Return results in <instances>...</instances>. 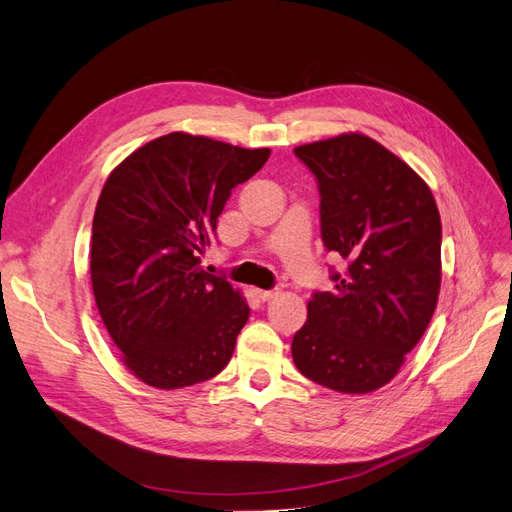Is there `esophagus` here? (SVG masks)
<instances>
[{
	"mask_svg": "<svg viewBox=\"0 0 512 512\" xmlns=\"http://www.w3.org/2000/svg\"><path fill=\"white\" fill-rule=\"evenodd\" d=\"M282 294V290H277V288H273V290H256V297L260 299V301H273V299H277Z\"/></svg>",
	"mask_w": 512,
	"mask_h": 512,
	"instance_id": "1",
	"label": "esophagus"
}]
</instances>
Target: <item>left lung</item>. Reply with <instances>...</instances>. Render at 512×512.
Here are the masks:
<instances>
[{"instance_id":"obj_1","label":"left lung","mask_w":512,"mask_h":512,"mask_svg":"<svg viewBox=\"0 0 512 512\" xmlns=\"http://www.w3.org/2000/svg\"><path fill=\"white\" fill-rule=\"evenodd\" d=\"M320 192L324 247L346 260L292 337L305 378L363 395L391 382L436 312L442 224L429 185L359 132L294 147Z\"/></svg>"}]
</instances>
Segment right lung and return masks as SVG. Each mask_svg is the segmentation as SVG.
<instances>
[{
	"mask_svg": "<svg viewBox=\"0 0 512 512\" xmlns=\"http://www.w3.org/2000/svg\"><path fill=\"white\" fill-rule=\"evenodd\" d=\"M269 156L170 132L108 175L91 228V288L123 365L145 384L183 389L228 365L250 307L198 256L232 188Z\"/></svg>",
	"mask_w": 512,
	"mask_h": 512,
	"instance_id": "1",
	"label": "right lung"
}]
</instances>
